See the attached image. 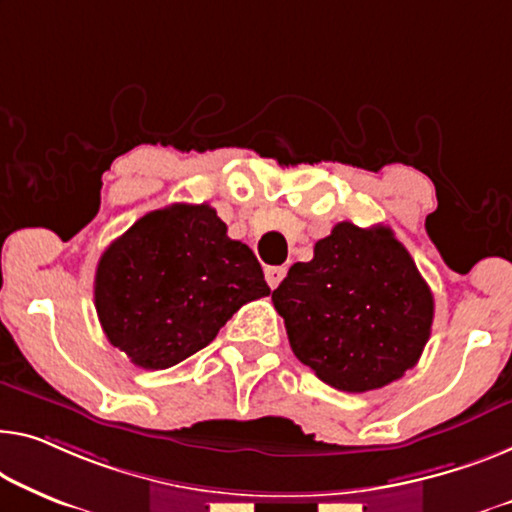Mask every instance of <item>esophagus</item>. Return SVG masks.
<instances>
[{"label":"esophagus","instance_id":"esophagus-1","mask_svg":"<svg viewBox=\"0 0 512 512\" xmlns=\"http://www.w3.org/2000/svg\"><path fill=\"white\" fill-rule=\"evenodd\" d=\"M285 273H287L285 266H266V269H264L266 282H269L271 289H276L280 285V280L285 278Z\"/></svg>","mask_w":512,"mask_h":512}]
</instances>
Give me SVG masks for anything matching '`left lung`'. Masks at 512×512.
<instances>
[{
	"label": "left lung",
	"instance_id": "left-lung-1",
	"mask_svg": "<svg viewBox=\"0 0 512 512\" xmlns=\"http://www.w3.org/2000/svg\"><path fill=\"white\" fill-rule=\"evenodd\" d=\"M292 352L347 393L375 391L414 368L434 299L391 227L338 223L271 294Z\"/></svg>",
	"mask_w": 512,
	"mask_h": 512
}]
</instances>
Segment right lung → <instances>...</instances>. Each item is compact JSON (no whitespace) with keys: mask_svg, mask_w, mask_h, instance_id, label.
<instances>
[{"mask_svg":"<svg viewBox=\"0 0 512 512\" xmlns=\"http://www.w3.org/2000/svg\"><path fill=\"white\" fill-rule=\"evenodd\" d=\"M246 243L209 204L151 211L101 255L94 303L108 340L144 370H165L216 338L243 303L269 296Z\"/></svg>","mask_w":512,"mask_h":512,"instance_id":"1","label":"right lung"}]
</instances>
